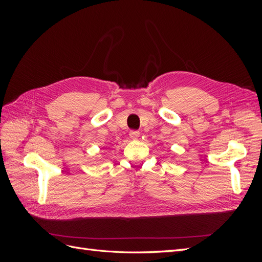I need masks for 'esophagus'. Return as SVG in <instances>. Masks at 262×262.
Instances as JSON below:
<instances>
[{"label": "esophagus", "mask_w": 262, "mask_h": 262, "mask_svg": "<svg viewBox=\"0 0 262 262\" xmlns=\"http://www.w3.org/2000/svg\"><path fill=\"white\" fill-rule=\"evenodd\" d=\"M129 136H130L131 140H138L140 137V132L139 131H131Z\"/></svg>", "instance_id": "esophagus-1"}]
</instances>
